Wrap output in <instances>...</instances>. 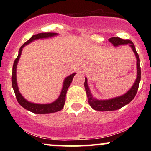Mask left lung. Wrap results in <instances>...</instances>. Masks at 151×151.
<instances>
[{
    "label": "left lung",
    "mask_w": 151,
    "mask_h": 151,
    "mask_svg": "<svg viewBox=\"0 0 151 151\" xmlns=\"http://www.w3.org/2000/svg\"><path fill=\"white\" fill-rule=\"evenodd\" d=\"M109 41L113 44L114 47H117L119 45H129V46L132 48L133 52L136 58V68H137V77L135 81L134 84L132 87L130 89L129 91L124 95L118 97L112 98L110 99L107 100H98L97 99L94 98L93 95L91 94V91H90L89 86L87 84V78L85 77V81H84V88H85L86 95H87L88 102L89 105L91 106V108L96 111H115L118 109L122 108L123 106L128 104L134 99L136 96L137 91L139 86L140 81H141V67H140V59L138 54L137 53L136 47H135L134 44L132 41L130 40H124L120 37H111L109 38Z\"/></svg>",
    "instance_id": "left-lung-1"
}]
</instances>
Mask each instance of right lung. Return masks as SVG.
Instances as JSON below:
<instances>
[{
	"instance_id": "right-lung-1",
	"label": "right lung",
	"mask_w": 151,
	"mask_h": 151,
	"mask_svg": "<svg viewBox=\"0 0 151 151\" xmlns=\"http://www.w3.org/2000/svg\"><path fill=\"white\" fill-rule=\"evenodd\" d=\"M55 35H58V34L55 33V32H42V33H38L37 35H32V37H31L27 42L24 43V44L21 46V47L20 48L18 57L15 59L14 63H13V72H12V86H13V89L14 90L17 101H18L20 105H21L24 109H27V110L30 111L35 114H50L61 111L62 108L64 107V106H65L66 93H67V89L70 87L71 83H72V79H73L74 76L76 74V73H73L65 78V80H64L63 86H62V91L60 96H59L56 101L52 102V103L46 104L32 103V102L27 101V100L22 96V94L20 93V91H19L18 84H17L16 69L17 65H18L19 61V59H20V55H21L22 48H23L26 45H28L29 43L35 40L52 37Z\"/></svg>"
}]
</instances>
